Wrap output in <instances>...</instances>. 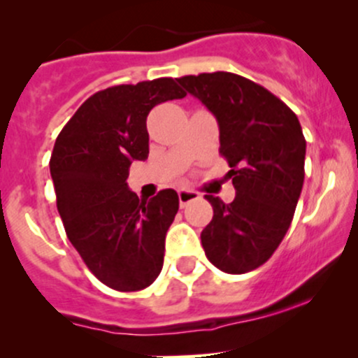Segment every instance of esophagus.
Instances as JSON below:
<instances>
[{"label": "esophagus", "mask_w": 358, "mask_h": 358, "mask_svg": "<svg viewBox=\"0 0 358 358\" xmlns=\"http://www.w3.org/2000/svg\"><path fill=\"white\" fill-rule=\"evenodd\" d=\"M179 194V204L180 208H184L186 204H189L191 201H196L199 198V194L196 191H191V189H179L178 191Z\"/></svg>", "instance_id": "1"}]
</instances>
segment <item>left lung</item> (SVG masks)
Instances as JSON below:
<instances>
[{
    "instance_id": "left-lung-1",
    "label": "left lung",
    "mask_w": 358,
    "mask_h": 358,
    "mask_svg": "<svg viewBox=\"0 0 358 358\" xmlns=\"http://www.w3.org/2000/svg\"><path fill=\"white\" fill-rule=\"evenodd\" d=\"M215 115L220 154L236 194L230 204L204 196L213 220L201 231L208 260L245 274L271 259L294 216L304 182L306 140L298 116L260 84L231 72L178 79Z\"/></svg>"
}]
</instances>
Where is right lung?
Returning a JSON list of instances; mask_svg holds the SVG:
<instances>
[{"mask_svg":"<svg viewBox=\"0 0 358 358\" xmlns=\"http://www.w3.org/2000/svg\"><path fill=\"white\" fill-rule=\"evenodd\" d=\"M184 96L172 78L108 87L87 98L55 140L50 176L67 238L115 291L145 289L162 271L178 192L138 199L127 178L134 160L148 157L152 108Z\"/></svg>","mask_w":358,"mask_h":358,"instance_id":"obj_1","label":"right lung"}]
</instances>
